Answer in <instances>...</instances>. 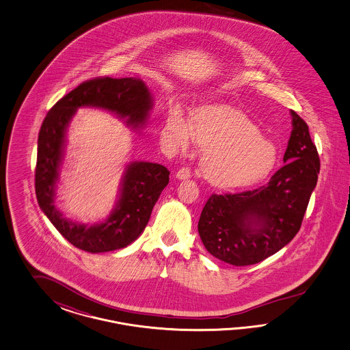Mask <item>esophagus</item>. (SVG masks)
I'll return each instance as SVG.
<instances>
[{"mask_svg":"<svg viewBox=\"0 0 350 350\" xmlns=\"http://www.w3.org/2000/svg\"><path fill=\"white\" fill-rule=\"evenodd\" d=\"M176 177L178 178V180H189L191 177V170L190 168H187V167H183V168H180L178 172H177V174H176Z\"/></svg>","mask_w":350,"mask_h":350,"instance_id":"obj_1","label":"esophagus"}]
</instances>
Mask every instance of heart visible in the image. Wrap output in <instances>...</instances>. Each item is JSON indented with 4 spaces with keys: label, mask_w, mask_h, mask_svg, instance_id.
<instances>
[{
    "label": "heart",
    "mask_w": 350,
    "mask_h": 350,
    "mask_svg": "<svg viewBox=\"0 0 350 350\" xmlns=\"http://www.w3.org/2000/svg\"><path fill=\"white\" fill-rule=\"evenodd\" d=\"M164 129L177 148H187L193 138L204 148L202 176L219 189L253 185L267 177L277 163L275 145L244 113L230 106L199 107L191 116V124L180 111L172 110Z\"/></svg>",
    "instance_id": "b5f03b06"
}]
</instances>
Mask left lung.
<instances>
[{
  "label": "left lung",
  "instance_id": "8db88e82",
  "mask_svg": "<svg viewBox=\"0 0 350 350\" xmlns=\"http://www.w3.org/2000/svg\"><path fill=\"white\" fill-rule=\"evenodd\" d=\"M293 131L285 165L252 191L212 195L198 230L205 249L228 265H250L286 246L299 232L317 185L319 158L307 123L290 110Z\"/></svg>",
  "mask_w": 350,
  "mask_h": 350
}]
</instances>
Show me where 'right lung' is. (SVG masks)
<instances>
[{
	"label": "right lung",
	"mask_w": 350,
	"mask_h": 350,
	"mask_svg": "<svg viewBox=\"0 0 350 350\" xmlns=\"http://www.w3.org/2000/svg\"><path fill=\"white\" fill-rule=\"evenodd\" d=\"M79 107L107 110L133 128H142L152 109V96L139 78H96L64 96L43 120L38 135L36 196L55 228L75 247L105 253L132 244L148 224L155 202L170 182V170L158 163L132 161L123 173L111 213L92 226L64 218L55 206L56 182L64 159L66 129Z\"/></svg>",
	"instance_id": "add662e5"
}]
</instances>
